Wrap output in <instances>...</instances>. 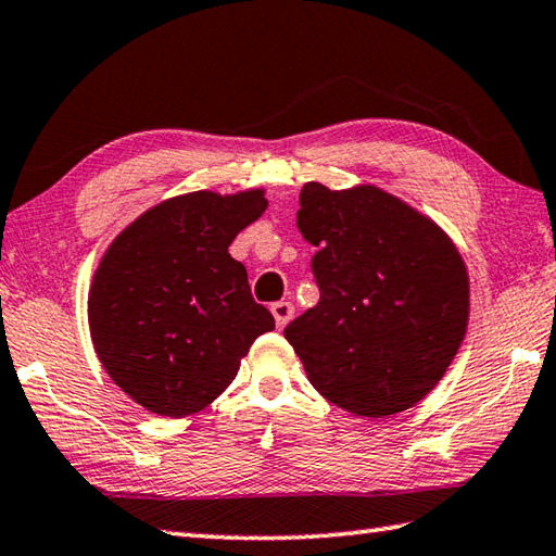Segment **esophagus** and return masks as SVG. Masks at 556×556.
<instances>
[{
    "label": "esophagus",
    "mask_w": 556,
    "mask_h": 556,
    "mask_svg": "<svg viewBox=\"0 0 556 556\" xmlns=\"http://www.w3.org/2000/svg\"><path fill=\"white\" fill-rule=\"evenodd\" d=\"M270 312H274V316H276V326L278 328L286 326L294 316V307H292L290 302H276L274 307H270Z\"/></svg>",
    "instance_id": "34e87169"
}]
</instances>
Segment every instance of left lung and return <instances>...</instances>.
I'll list each match as a JSON object with an SVG mask.
<instances>
[{
    "label": "left lung",
    "instance_id": "left-lung-1",
    "mask_svg": "<svg viewBox=\"0 0 556 556\" xmlns=\"http://www.w3.org/2000/svg\"><path fill=\"white\" fill-rule=\"evenodd\" d=\"M298 228L316 247L319 304L286 326L312 387L343 410L389 417L444 377L468 326V274L437 225L377 187L307 182Z\"/></svg>",
    "mask_w": 556,
    "mask_h": 556
}]
</instances>
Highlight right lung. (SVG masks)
<instances>
[{
  "label": "right lung",
  "mask_w": 556,
  "mask_h": 556,
  "mask_svg": "<svg viewBox=\"0 0 556 556\" xmlns=\"http://www.w3.org/2000/svg\"><path fill=\"white\" fill-rule=\"evenodd\" d=\"M266 206L258 189L194 191L157 203L110 244L88 294L90 338L112 381L146 410L199 413L276 328L228 254Z\"/></svg>",
  "instance_id": "1"
}]
</instances>
